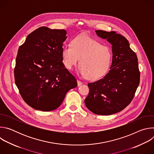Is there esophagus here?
Listing matches in <instances>:
<instances>
[{"instance_id": "34e87169", "label": "esophagus", "mask_w": 154, "mask_h": 154, "mask_svg": "<svg viewBox=\"0 0 154 154\" xmlns=\"http://www.w3.org/2000/svg\"><path fill=\"white\" fill-rule=\"evenodd\" d=\"M82 84H83V83H82L81 81L77 80V85H78V86H80L81 85H82Z\"/></svg>"}]
</instances>
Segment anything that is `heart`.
I'll list each match as a JSON object with an SVG mask.
<instances>
[{
	"mask_svg": "<svg viewBox=\"0 0 154 154\" xmlns=\"http://www.w3.org/2000/svg\"><path fill=\"white\" fill-rule=\"evenodd\" d=\"M61 55L65 67L71 70L80 59L79 72L91 80L103 76L108 71L112 52L108 46L101 45L88 35L82 34L73 38L71 45L63 47Z\"/></svg>",
	"mask_w": 154,
	"mask_h": 154,
	"instance_id": "heart-1",
	"label": "heart"
}]
</instances>
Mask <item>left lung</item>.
<instances>
[{"label":"left lung","mask_w":154,"mask_h":154,"mask_svg":"<svg viewBox=\"0 0 154 154\" xmlns=\"http://www.w3.org/2000/svg\"><path fill=\"white\" fill-rule=\"evenodd\" d=\"M96 32L112 44L113 59L105 77L88 83L90 92L85 103L94 114L110 115L122 110L132 100L140 84V72L137 56L124 36L113 31Z\"/></svg>","instance_id":"obj_1"}]
</instances>
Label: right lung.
Here are the masks:
<instances>
[{
    "label": "right lung",
    "instance_id": "add662e5",
    "mask_svg": "<svg viewBox=\"0 0 154 154\" xmlns=\"http://www.w3.org/2000/svg\"><path fill=\"white\" fill-rule=\"evenodd\" d=\"M66 33L65 30L41 27L30 33L19 48L15 83L23 100L35 109H57L66 93L77 86L75 78L62 62Z\"/></svg>",
    "mask_w": 154,
    "mask_h": 154
}]
</instances>
